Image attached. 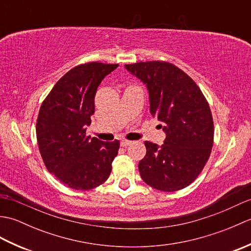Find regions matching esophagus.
<instances>
[{"mask_svg":"<svg viewBox=\"0 0 251 251\" xmlns=\"http://www.w3.org/2000/svg\"><path fill=\"white\" fill-rule=\"evenodd\" d=\"M130 145H131V141H129V140H122L121 141V146L123 148H126V147H128Z\"/></svg>","mask_w":251,"mask_h":251,"instance_id":"esophagus-1","label":"esophagus"}]
</instances>
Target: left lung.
<instances>
[{
    "instance_id": "1",
    "label": "left lung",
    "mask_w": 251,
    "mask_h": 251,
    "mask_svg": "<svg viewBox=\"0 0 251 251\" xmlns=\"http://www.w3.org/2000/svg\"><path fill=\"white\" fill-rule=\"evenodd\" d=\"M126 69L147 85L150 112L166 132L164 145L146 141L139 162L142 180L152 188L175 192L199 177L214 146L209 103L188 74L167 61H140Z\"/></svg>"
}]
</instances>
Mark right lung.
Listing matches in <instances>:
<instances>
[{
    "label": "right lung",
    "instance_id": "add662e5",
    "mask_svg": "<svg viewBox=\"0 0 251 251\" xmlns=\"http://www.w3.org/2000/svg\"><path fill=\"white\" fill-rule=\"evenodd\" d=\"M117 63L87 62L71 69L47 95L36 120V139L46 168L69 188L92 190L104 183L120 141L86 135L95 112V95Z\"/></svg>",
    "mask_w": 251,
    "mask_h": 251
}]
</instances>
